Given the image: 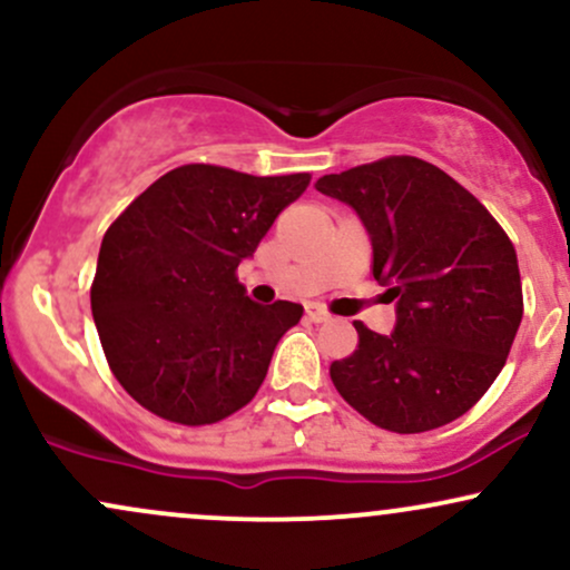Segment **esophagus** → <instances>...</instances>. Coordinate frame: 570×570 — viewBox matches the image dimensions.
Listing matches in <instances>:
<instances>
[{"mask_svg":"<svg viewBox=\"0 0 570 570\" xmlns=\"http://www.w3.org/2000/svg\"><path fill=\"white\" fill-rule=\"evenodd\" d=\"M305 313H307V318H311L313 324L330 322V313H326L324 307H318V305H305Z\"/></svg>","mask_w":570,"mask_h":570,"instance_id":"1","label":"esophagus"}]
</instances>
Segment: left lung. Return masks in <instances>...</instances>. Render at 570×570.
<instances>
[{
	"instance_id": "left-lung-1",
	"label": "left lung",
	"mask_w": 570,
	"mask_h": 570,
	"mask_svg": "<svg viewBox=\"0 0 570 570\" xmlns=\"http://www.w3.org/2000/svg\"><path fill=\"white\" fill-rule=\"evenodd\" d=\"M316 189L362 217L372 276L396 299L391 335L353 322L356 351L330 367L340 396L396 434L461 417L499 377L522 322L509 235L453 176L412 155L326 174Z\"/></svg>"
}]
</instances>
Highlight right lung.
I'll use <instances>...</instances> for the list:
<instances>
[{"label":"right lung","mask_w":570,"mask_h":570,"mask_svg":"<svg viewBox=\"0 0 570 570\" xmlns=\"http://www.w3.org/2000/svg\"><path fill=\"white\" fill-rule=\"evenodd\" d=\"M307 185L189 163L109 225L90 307L109 370L144 410L208 426L252 402L303 305H257L235 271Z\"/></svg>","instance_id":"obj_1"}]
</instances>
